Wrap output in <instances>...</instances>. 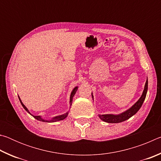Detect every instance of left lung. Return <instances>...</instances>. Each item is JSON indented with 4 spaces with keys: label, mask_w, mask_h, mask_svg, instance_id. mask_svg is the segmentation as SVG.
Here are the masks:
<instances>
[{
    "label": "left lung",
    "mask_w": 161,
    "mask_h": 161,
    "mask_svg": "<svg viewBox=\"0 0 161 161\" xmlns=\"http://www.w3.org/2000/svg\"><path fill=\"white\" fill-rule=\"evenodd\" d=\"M147 91H148V78H147V80L146 81L145 86H144V89L143 92V94L140 97V99H138L137 102H136L134 104H133L131 107L129 108V109L124 111L123 113L117 114H103V115H101L99 114V117L100 119H102V121L107 122V123H111V124H114V123H120V122H123L126 120L129 119L130 117L133 116V115L138 112V111L140 109V108L142 106L144 100L146 99ZM92 98H93V95L92 93ZM94 100V98H93Z\"/></svg>",
    "instance_id": "1"
}]
</instances>
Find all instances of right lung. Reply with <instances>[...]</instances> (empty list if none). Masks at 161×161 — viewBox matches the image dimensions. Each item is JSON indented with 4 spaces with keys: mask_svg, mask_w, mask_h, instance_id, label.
Returning a JSON list of instances; mask_svg holds the SVG:
<instances>
[{
    "mask_svg": "<svg viewBox=\"0 0 161 161\" xmlns=\"http://www.w3.org/2000/svg\"><path fill=\"white\" fill-rule=\"evenodd\" d=\"M77 89H78V86H76V87H75L74 89H73L72 92V93H71V94H70V99H69V103H70V106H72V103L73 97H74L75 94V93H76V92L77 91ZM18 98H19V100H20V103H21V105L23 106V107L24 108H25V110L27 111V112L29 113L30 114H31V115H32V116H33L35 119H36L37 120H38V121H43V122H48V123H52V122L59 121H61V120H63V119H64L65 118H66V117H67V115H68V113H69V111H67V113H65V114H62V115H59V116H58L53 117V119H51L50 120H45V119H42V117L40 116H33V115H32V114H31V112H30V111H29V110L28 109V108H27V107H25V105L23 104V102H22V101L20 100V97H19V96H18Z\"/></svg>",
    "mask_w": 161,
    "mask_h": 161,
    "instance_id": "add662e5",
    "label": "right lung"
}]
</instances>
